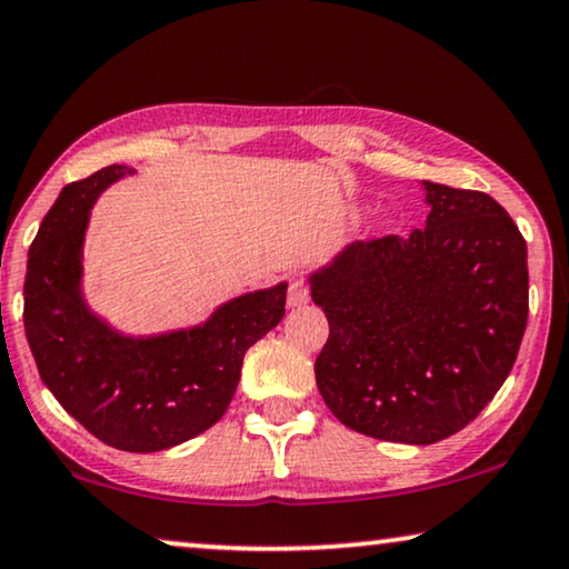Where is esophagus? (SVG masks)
<instances>
[{
  "label": "esophagus",
  "mask_w": 569,
  "mask_h": 569,
  "mask_svg": "<svg viewBox=\"0 0 569 569\" xmlns=\"http://www.w3.org/2000/svg\"><path fill=\"white\" fill-rule=\"evenodd\" d=\"M308 300H310L308 279L292 277L290 284H287V305H290V308H300V305H305Z\"/></svg>",
  "instance_id": "34e87169"
}]
</instances>
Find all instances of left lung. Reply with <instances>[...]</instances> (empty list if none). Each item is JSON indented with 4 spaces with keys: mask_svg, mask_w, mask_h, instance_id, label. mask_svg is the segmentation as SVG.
<instances>
[{
    "mask_svg": "<svg viewBox=\"0 0 569 569\" xmlns=\"http://www.w3.org/2000/svg\"><path fill=\"white\" fill-rule=\"evenodd\" d=\"M408 238L357 241L310 277L328 318L316 382L343 426L433 443L496 398L529 318L526 241L490 194L423 182Z\"/></svg>",
    "mask_w": 569,
    "mask_h": 569,
    "instance_id": "obj_1",
    "label": "left lung"
}]
</instances>
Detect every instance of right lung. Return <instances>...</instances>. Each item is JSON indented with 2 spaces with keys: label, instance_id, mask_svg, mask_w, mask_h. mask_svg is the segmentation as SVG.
Returning <instances> with one entry per match:
<instances>
[{
  "label": "right lung",
  "instance_id": "add662e5",
  "mask_svg": "<svg viewBox=\"0 0 569 569\" xmlns=\"http://www.w3.org/2000/svg\"><path fill=\"white\" fill-rule=\"evenodd\" d=\"M126 174L133 169L112 163L63 187L30 246L22 320L53 398L100 441L146 455L223 418L243 353L284 316L287 284L241 295L189 331H112L81 298V243L97 194Z\"/></svg>",
  "mask_w": 569,
  "mask_h": 569
}]
</instances>
